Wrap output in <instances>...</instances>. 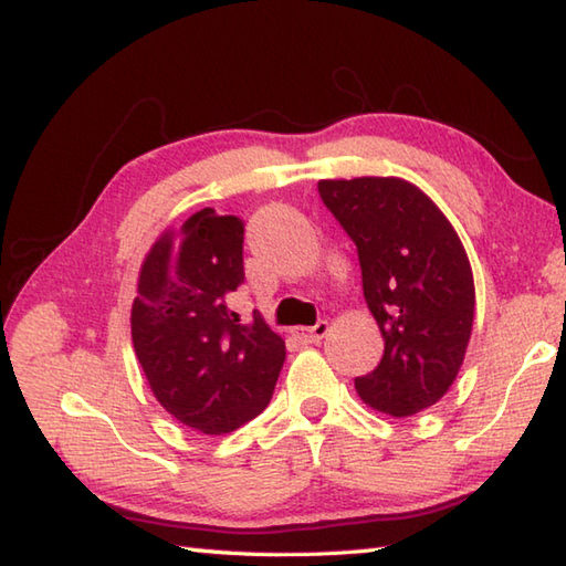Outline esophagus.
<instances>
[{"instance_id": "34e87169", "label": "esophagus", "mask_w": 566, "mask_h": 566, "mask_svg": "<svg viewBox=\"0 0 566 566\" xmlns=\"http://www.w3.org/2000/svg\"><path fill=\"white\" fill-rule=\"evenodd\" d=\"M326 333H328V321H318L316 326L311 328H294V338L298 343H318L326 338Z\"/></svg>"}]
</instances>
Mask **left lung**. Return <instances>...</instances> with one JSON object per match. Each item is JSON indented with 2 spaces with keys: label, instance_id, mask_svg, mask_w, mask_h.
<instances>
[{
  "label": "left lung",
  "instance_id": "1",
  "mask_svg": "<svg viewBox=\"0 0 566 566\" xmlns=\"http://www.w3.org/2000/svg\"><path fill=\"white\" fill-rule=\"evenodd\" d=\"M318 195L357 248L384 338L379 365L355 389L396 418L423 411L452 387L472 335L474 280L460 238L403 179H323Z\"/></svg>",
  "mask_w": 566,
  "mask_h": 566
}]
</instances>
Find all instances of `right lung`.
I'll use <instances>...</instances> for the list:
<instances>
[{
	"instance_id": "1",
	"label": "right lung",
	"mask_w": 566,
	"mask_h": 566,
	"mask_svg": "<svg viewBox=\"0 0 566 566\" xmlns=\"http://www.w3.org/2000/svg\"><path fill=\"white\" fill-rule=\"evenodd\" d=\"M245 223L211 207L165 233L140 268L130 335L167 413L203 436L233 432L270 403L286 357L260 314L228 306L245 282Z\"/></svg>"
}]
</instances>
